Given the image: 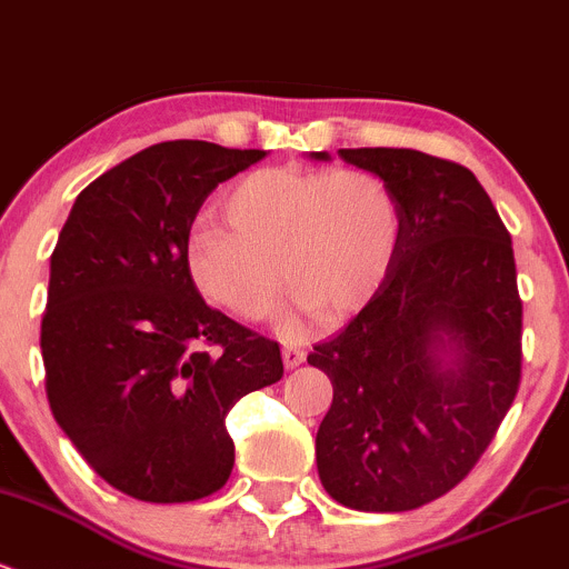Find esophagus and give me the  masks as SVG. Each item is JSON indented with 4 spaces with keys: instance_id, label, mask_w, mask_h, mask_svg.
<instances>
[{
    "instance_id": "1",
    "label": "esophagus",
    "mask_w": 569,
    "mask_h": 569,
    "mask_svg": "<svg viewBox=\"0 0 569 569\" xmlns=\"http://www.w3.org/2000/svg\"><path fill=\"white\" fill-rule=\"evenodd\" d=\"M282 359H284L287 370H292V367H298V365H303V361H307V350L296 348V345H284Z\"/></svg>"
}]
</instances>
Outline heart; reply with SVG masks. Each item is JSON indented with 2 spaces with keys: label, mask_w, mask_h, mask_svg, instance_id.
<instances>
[{
  "label": "heart",
  "mask_w": 569,
  "mask_h": 569,
  "mask_svg": "<svg viewBox=\"0 0 569 569\" xmlns=\"http://www.w3.org/2000/svg\"><path fill=\"white\" fill-rule=\"evenodd\" d=\"M186 238V271L208 301L246 320L273 312L282 277L292 309L328 320L365 307L383 284L402 232L395 191L367 169H257Z\"/></svg>",
  "instance_id": "obj_1"
}]
</instances>
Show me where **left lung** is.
I'll use <instances>...</instances> for the list:
<instances>
[{
    "label": "left lung",
    "instance_id": "left-lung-1",
    "mask_svg": "<svg viewBox=\"0 0 569 569\" xmlns=\"http://www.w3.org/2000/svg\"><path fill=\"white\" fill-rule=\"evenodd\" d=\"M339 158L395 191L402 232L367 307L307 359L333 386L315 441L318 473L345 507L408 512L468 477L518 395L512 238L460 163L408 148Z\"/></svg>",
    "mask_w": 569,
    "mask_h": 569
}]
</instances>
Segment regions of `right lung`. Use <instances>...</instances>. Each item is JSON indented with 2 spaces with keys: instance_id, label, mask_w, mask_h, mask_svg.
<instances>
[{
  "instance_id": "1",
  "label": "right lung",
  "mask_w": 569,
  "mask_h": 569,
  "mask_svg": "<svg viewBox=\"0 0 569 569\" xmlns=\"http://www.w3.org/2000/svg\"><path fill=\"white\" fill-rule=\"evenodd\" d=\"M260 158L199 139L153 144L76 197L51 254L40 326L51 413L98 477L139 501L224 488L227 413L284 375L279 345L210 309L186 271L202 202Z\"/></svg>"
}]
</instances>
